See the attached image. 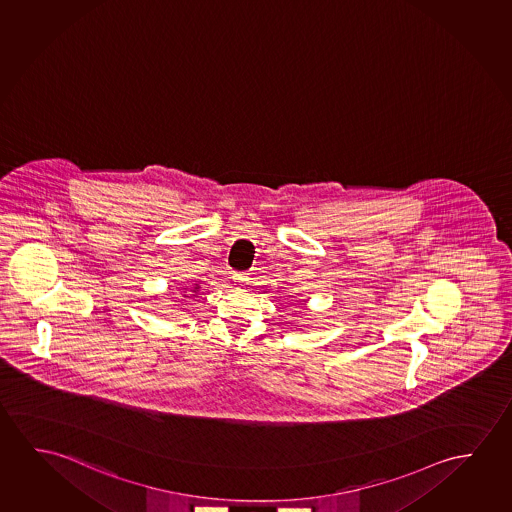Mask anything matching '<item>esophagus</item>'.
<instances>
[{
  "mask_svg": "<svg viewBox=\"0 0 512 512\" xmlns=\"http://www.w3.org/2000/svg\"><path fill=\"white\" fill-rule=\"evenodd\" d=\"M232 278H234V282H236L237 285H246L248 284V280H250L246 273H234Z\"/></svg>",
  "mask_w": 512,
  "mask_h": 512,
  "instance_id": "esophagus-1",
  "label": "esophagus"
}]
</instances>
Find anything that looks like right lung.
<instances>
[{"label":"right lung","instance_id":"obj_1","mask_svg":"<svg viewBox=\"0 0 512 512\" xmlns=\"http://www.w3.org/2000/svg\"><path fill=\"white\" fill-rule=\"evenodd\" d=\"M195 289H198V287H195Z\"/></svg>","mask_w":512,"mask_h":512}]
</instances>
